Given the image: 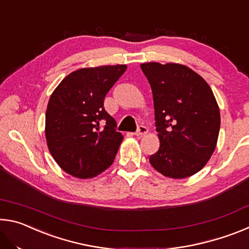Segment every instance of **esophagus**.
I'll use <instances>...</instances> for the list:
<instances>
[{
	"instance_id": "1",
	"label": "esophagus",
	"mask_w": 249,
	"mask_h": 249,
	"mask_svg": "<svg viewBox=\"0 0 249 249\" xmlns=\"http://www.w3.org/2000/svg\"><path fill=\"white\" fill-rule=\"evenodd\" d=\"M147 132H148V128H147L146 126H144V125H141L140 127L137 128L135 135H136V136H144V135L147 134Z\"/></svg>"
}]
</instances>
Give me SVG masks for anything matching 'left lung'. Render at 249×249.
<instances>
[{"mask_svg": "<svg viewBox=\"0 0 249 249\" xmlns=\"http://www.w3.org/2000/svg\"><path fill=\"white\" fill-rule=\"evenodd\" d=\"M153 91L160 147L149 162L160 174L182 179L199 172L215 149L221 116L205 80L179 64H142Z\"/></svg>", "mask_w": 249, "mask_h": 249, "instance_id": "obj_1", "label": "left lung"}]
</instances>
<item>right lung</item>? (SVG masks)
Returning <instances> with one entry per match:
<instances>
[{
  "instance_id": "1",
  "label": "right lung",
  "mask_w": 249,
  "mask_h": 249,
  "mask_svg": "<svg viewBox=\"0 0 249 249\" xmlns=\"http://www.w3.org/2000/svg\"><path fill=\"white\" fill-rule=\"evenodd\" d=\"M126 69V65L79 69L53 92L46 111V140L67 174L92 178L114 161L123 135L105 111L104 98Z\"/></svg>"
}]
</instances>
